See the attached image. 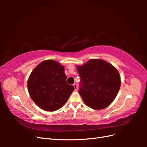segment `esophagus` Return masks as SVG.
Wrapping results in <instances>:
<instances>
[{
    "mask_svg": "<svg viewBox=\"0 0 147 147\" xmlns=\"http://www.w3.org/2000/svg\"><path fill=\"white\" fill-rule=\"evenodd\" d=\"M73 86H74V90H78V85H77V84H76V83H74V84H73Z\"/></svg>",
    "mask_w": 147,
    "mask_h": 147,
    "instance_id": "esophagus-1",
    "label": "esophagus"
}]
</instances>
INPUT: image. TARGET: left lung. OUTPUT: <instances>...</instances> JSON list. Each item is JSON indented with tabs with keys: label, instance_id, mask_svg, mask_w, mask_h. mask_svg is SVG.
<instances>
[{
	"label": "left lung",
	"instance_id": "obj_1",
	"mask_svg": "<svg viewBox=\"0 0 147 147\" xmlns=\"http://www.w3.org/2000/svg\"><path fill=\"white\" fill-rule=\"evenodd\" d=\"M77 69L80 77L78 92L85 104L95 110L108 107L121 86L118 71L101 59H91Z\"/></svg>",
	"mask_w": 147,
	"mask_h": 147
}]
</instances>
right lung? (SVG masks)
I'll return each instance as SVG.
<instances>
[{
    "instance_id": "right-lung-1",
    "label": "right lung",
    "mask_w": 147,
    "mask_h": 147,
    "mask_svg": "<svg viewBox=\"0 0 147 147\" xmlns=\"http://www.w3.org/2000/svg\"><path fill=\"white\" fill-rule=\"evenodd\" d=\"M64 68L53 60L42 62L34 69L28 81V89L33 102L46 111L60 109L74 88L66 82Z\"/></svg>"
}]
</instances>
